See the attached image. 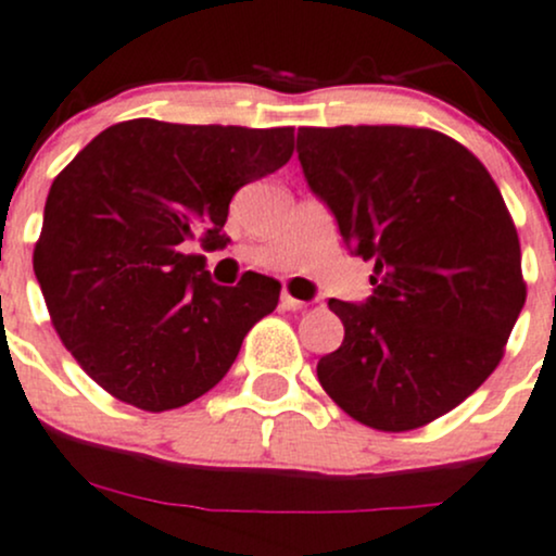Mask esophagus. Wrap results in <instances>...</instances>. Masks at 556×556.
<instances>
[{"label": "esophagus", "instance_id": "1", "mask_svg": "<svg viewBox=\"0 0 556 556\" xmlns=\"http://www.w3.org/2000/svg\"><path fill=\"white\" fill-rule=\"evenodd\" d=\"M280 307H283V309H304V307H307V302H302V299L291 296L289 291H283V294H280Z\"/></svg>", "mask_w": 556, "mask_h": 556}]
</instances>
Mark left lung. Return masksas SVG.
<instances>
[{
  "mask_svg": "<svg viewBox=\"0 0 556 556\" xmlns=\"http://www.w3.org/2000/svg\"><path fill=\"white\" fill-rule=\"evenodd\" d=\"M296 152L344 244L376 262L365 304L328 302L344 341L317 362L320 386L362 426H428L496 370L526 304L507 204L430 128H299Z\"/></svg>",
  "mask_w": 556,
  "mask_h": 556,
  "instance_id": "obj_1",
  "label": "left lung"
}]
</instances>
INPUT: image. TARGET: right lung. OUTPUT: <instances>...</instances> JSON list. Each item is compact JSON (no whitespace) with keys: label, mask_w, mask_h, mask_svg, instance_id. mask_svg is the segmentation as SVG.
<instances>
[{"label":"right lung","mask_w":556,"mask_h":556,"mask_svg":"<svg viewBox=\"0 0 556 556\" xmlns=\"http://www.w3.org/2000/svg\"><path fill=\"white\" fill-rule=\"evenodd\" d=\"M291 154L294 128L136 117L54 178L34 273L60 341L108 394L165 413L220 383L280 283L217 286L186 247H226L230 199Z\"/></svg>","instance_id":"right-lung-1"}]
</instances>
